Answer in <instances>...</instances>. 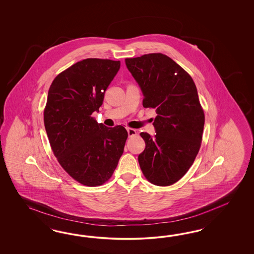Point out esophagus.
Instances as JSON below:
<instances>
[{
  "label": "esophagus",
  "instance_id": "34e87169",
  "mask_svg": "<svg viewBox=\"0 0 254 254\" xmlns=\"http://www.w3.org/2000/svg\"><path fill=\"white\" fill-rule=\"evenodd\" d=\"M127 134H128V137H134L137 135V131L136 129H133V128H127Z\"/></svg>",
  "mask_w": 254,
  "mask_h": 254
}]
</instances>
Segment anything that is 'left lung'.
I'll list each match as a JSON object with an SVG mask.
<instances>
[{
  "label": "left lung",
  "mask_w": 254,
  "mask_h": 254,
  "mask_svg": "<svg viewBox=\"0 0 254 254\" xmlns=\"http://www.w3.org/2000/svg\"><path fill=\"white\" fill-rule=\"evenodd\" d=\"M125 62L144 97L143 107L157 114L154 137L140 133L146 146L138 154L139 167L153 185H173L190 169L201 145L205 116L196 86L166 55H143Z\"/></svg>",
  "instance_id": "left-lung-1"
}]
</instances>
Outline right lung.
Masks as SVG:
<instances>
[{
    "mask_svg": "<svg viewBox=\"0 0 254 254\" xmlns=\"http://www.w3.org/2000/svg\"><path fill=\"white\" fill-rule=\"evenodd\" d=\"M120 69V62L86 59L56 77L48 90L44 121L55 156L82 185L98 186L112 177L127 132L107 127L91 116Z\"/></svg>",
    "mask_w": 254,
    "mask_h": 254,
    "instance_id": "right-lung-1",
    "label": "right lung"
}]
</instances>
